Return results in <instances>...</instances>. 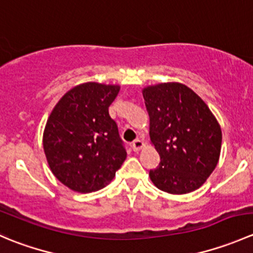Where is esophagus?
I'll use <instances>...</instances> for the list:
<instances>
[{
  "instance_id": "34e87169",
  "label": "esophagus",
  "mask_w": 253,
  "mask_h": 253,
  "mask_svg": "<svg viewBox=\"0 0 253 253\" xmlns=\"http://www.w3.org/2000/svg\"><path fill=\"white\" fill-rule=\"evenodd\" d=\"M142 147H143V142L138 138L134 139V141L131 143V148H132V150H133V152H138V150L141 149Z\"/></svg>"
}]
</instances>
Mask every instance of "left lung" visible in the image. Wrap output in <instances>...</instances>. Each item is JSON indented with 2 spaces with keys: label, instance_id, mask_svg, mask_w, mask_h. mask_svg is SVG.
Listing matches in <instances>:
<instances>
[{
  "label": "left lung",
  "instance_id": "left-lung-1",
  "mask_svg": "<svg viewBox=\"0 0 253 253\" xmlns=\"http://www.w3.org/2000/svg\"><path fill=\"white\" fill-rule=\"evenodd\" d=\"M150 120V141L160 155L150 180L172 195L192 192L206 182L218 164L221 129L207 104L181 83L143 89Z\"/></svg>",
  "mask_w": 253,
  "mask_h": 253
}]
</instances>
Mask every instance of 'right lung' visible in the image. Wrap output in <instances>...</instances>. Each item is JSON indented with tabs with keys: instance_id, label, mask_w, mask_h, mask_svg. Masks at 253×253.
I'll return each mask as SVG.
<instances>
[{
	"instance_id": "1",
	"label": "right lung",
	"mask_w": 253,
	"mask_h": 253,
	"mask_svg": "<svg viewBox=\"0 0 253 253\" xmlns=\"http://www.w3.org/2000/svg\"><path fill=\"white\" fill-rule=\"evenodd\" d=\"M119 85L89 83L75 86L60 99L44 131V152L52 174L82 193L108 185L127 157L109 106Z\"/></svg>"
}]
</instances>
